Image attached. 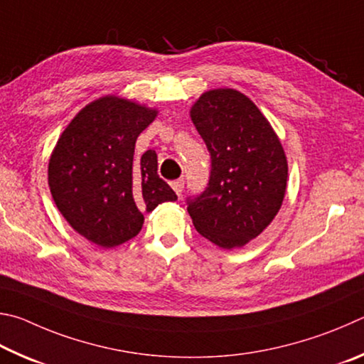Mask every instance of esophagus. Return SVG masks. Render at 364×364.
<instances>
[{"label":"esophagus","instance_id":"1","mask_svg":"<svg viewBox=\"0 0 364 364\" xmlns=\"http://www.w3.org/2000/svg\"><path fill=\"white\" fill-rule=\"evenodd\" d=\"M183 186H186V181H183V178H177V181L171 182V187L174 188V192H176L178 196H181L182 192H183Z\"/></svg>","mask_w":364,"mask_h":364}]
</instances>
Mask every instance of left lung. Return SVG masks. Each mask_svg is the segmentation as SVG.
Segmentation results:
<instances>
[{
    "label": "left lung",
    "instance_id": "8db88e82",
    "mask_svg": "<svg viewBox=\"0 0 364 364\" xmlns=\"http://www.w3.org/2000/svg\"><path fill=\"white\" fill-rule=\"evenodd\" d=\"M192 121L211 155L208 187L187 196L196 232L224 250L245 246L282 208L288 163L259 108L233 89H214L193 105Z\"/></svg>",
    "mask_w": 364,
    "mask_h": 364
}]
</instances>
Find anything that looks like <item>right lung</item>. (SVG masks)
Wrapping results in <instances>:
<instances>
[{
  "instance_id": "right-lung-1",
  "label": "right lung",
  "mask_w": 364,
  "mask_h": 364,
  "mask_svg": "<svg viewBox=\"0 0 364 364\" xmlns=\"http://www.w3.org/2000/svg\"><path fill=\"white\" fill-rule=\"evenodd\" d=\"M155 110L118 97H102L72 119L49 159L55 206L76 232L102 247L136 237L150 213L177 195L158 176L155 150L134 161L139 134Z\"/></svg>"
}]
</instances>
